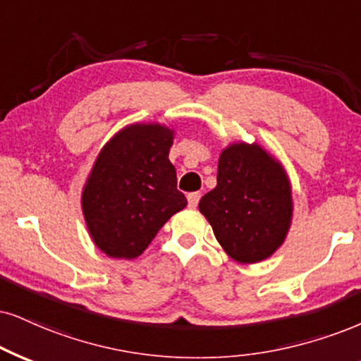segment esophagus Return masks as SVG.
<instances>
[{
  "mask_svg": "<svg viewBox=\"0 0 361 361\" xmlns=\"http://www.w3.org/2000/svg\"><path fill=\"white\" fill-rule=\"evenodd\" d=\"M199 199H201V192H190V194H188L189 207H195V206H197Z\"/></svg>",
  "mask_w": 361,
  "mask_h": 361,
  "instance_id": "esophagus-1",
  "label": "esophagus"
}]
</instances>
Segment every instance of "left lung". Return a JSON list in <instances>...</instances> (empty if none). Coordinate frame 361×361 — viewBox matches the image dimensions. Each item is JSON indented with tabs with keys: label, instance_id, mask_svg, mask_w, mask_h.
<instances>
[{
	"label": "left lung",
	"instance_id": "obj_1",
	"mask_svg": "<svg viewBox=\"0 0 361 361\" xmlns=\"http://www.w3.org/2000/svg\"><path fill=\"white\" fill-rule=\"evenodd\" d=\"M216 239L234 261L268 259L284 243L293 216L291 185L281 164L257 144L221 152L217 185L199 202Z\"/></svg>",
	"mask_w": 361,
	"mask_h": 361
}]
</instances>
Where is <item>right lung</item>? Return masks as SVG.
Instances as JSON below:
<instances>
[{"label":"right lung","mask_w":361,"mask_h":361,"mask_svg":"<svg viewBox=\"0 0 361 361\" xmlns=\"http://www.w3.org/2000/svg\"><path fill=\"white\" fill-rule=\"evenodd\" d=\"M173 130L133 123L106 142L82 192L93 243L106 256L133 259L171 217L188 206L169 160Z\"/></svg>","instance_id":"1"}]
</instances>
